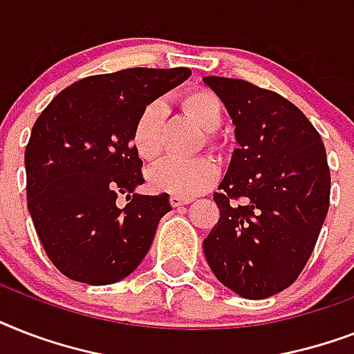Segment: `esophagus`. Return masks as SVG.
Here are the masks:
<instances>
[{
  "label": "esophagus",
  "mask_w": 354,
  "mask_h": 354,
  "mask_svg": "<svg viewBox=\"0 0 354 354\" xmlns=\"http://www.w3.org/2000/svg\"><path fill=\"white\" fill-rule=\"evenodd\" d=\"M193 198H183V196H176V194H172L171 196V205L178 207V205H185V204H191Z\"/></svg>",
  "instance_id": "esophagus-1"
}]
</instances>
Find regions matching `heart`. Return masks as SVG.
Here are the masks:
<instances>
[{
    "label": "heart",
    "mask_w": 354,
    "mask_h": 354,
    "mask_svg": "<svg viewBox=\"0 0 354 354\" xmlns=\"http://www.w3.org/2000/svg\"><path fill=\"white\" fill-rule=\"evenodd\" d=\"M185 112L204 128L215 132L222 124V101L209 90H191L180 99ZM163 102L152 101L141 108L132 127V147L145 161H154L163 150ZM218 176V167L207 158H167L156 163L149 172L152 187L165 193L191 198L211 187Z\"/></svg>",
    "instance_id": "b5f03b06"
}]
</instances>
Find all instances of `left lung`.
Masks as SVG:
<instances>
[{
  "label": "left lung",
  "instance_id": "left-lung-1",
  "mask_svg": "<svg viewBox=\"0 0 354 354\" xmlns=\"http://www.w3.org/2000/svg\"><path fill=\"white\" fill-rule=\"evenodd\" d=\"M235 124V149L213 200L218 224L204 239L222 285L264 299L297 279L318 241L330 196L324 141L305 113L275 91L204 77Z\"/></svg>",
  "mask_w": 354,
  "mask_h": 354
}]
</instances>
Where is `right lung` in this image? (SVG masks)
<instances>
[{"mask_svg": "<svg viewBox=\"0 0 354 354\" xmlns=\"http://www.w3.org/2000/svg\"><path fill=\"white\" fill-rule=\"evenodd\" d=\"M189 75V68L91 75L36 119L25 147L27 207L47 257L69 279L110 285L149 252L171 202L167 193H133L145 180L132 127L145 104Z\"/></svg>", "mask_w": 354, "mask_h": 354, "instance_id": "1", "label": "right lung"}]
</instances>
